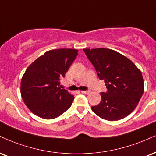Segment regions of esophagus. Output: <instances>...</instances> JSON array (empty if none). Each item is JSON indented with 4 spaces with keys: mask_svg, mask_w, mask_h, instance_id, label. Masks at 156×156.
<instances>
[{
    "mask_svg": "<svg viewBox=\"0 0 156 156\" xmlns=\"http://www.w3.org/2000/svg\"><path fill=\"white\" fill-rule=\"evenodd\" d=\"M80 92L82 94H88L90 93V91H81Z\"/></svg>",
    "mask_w": 156,
    "mask_h": 156,
    "instance_id": "34e87169",
    "label": "esophagus"
}]
</instances>
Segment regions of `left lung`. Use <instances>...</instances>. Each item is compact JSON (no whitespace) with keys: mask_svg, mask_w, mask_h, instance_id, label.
Returning a JSON list of instances; mask_svg holds the SVG:
<instances>
[{"mask_svg":"<svg viewBox=\"0 0 156 156\" xmlns=\"http://www.w3.org/2000/svg\"><path fill=\"white\" fill-rule=\"evenodd\" d=\"M108 91L101 92V102L91 110L99 117L110 121L126 117L137 106L144 92L141 71L130 59L108 48H84Z\"/></svg>","mask_w":156,"mask_h":156,"instance_id":"8db88e82","label":"left lung"}]
</instances>
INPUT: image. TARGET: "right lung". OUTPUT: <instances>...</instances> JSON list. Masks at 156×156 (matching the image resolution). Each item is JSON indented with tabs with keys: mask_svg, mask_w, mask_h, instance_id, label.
<instances>
[{
	"mask_svg": "<svg viewBox=\"0 0 156 156\" xmlns=\"http://www.w3.org/2000/svg\"><path fill=\"white\" fill-rule=\"evenodd\" d=\"M78 51L72 48L48 51L27 67L21 80V95L33 114L44 119H54L70 108L74 96L61 89L60 80Z\"/></svg>",
	"mask_w": 156,
	"mask_h": 156,
	"instance_id": "add662e5",
	"label": "right lung"
}]
</instances>
